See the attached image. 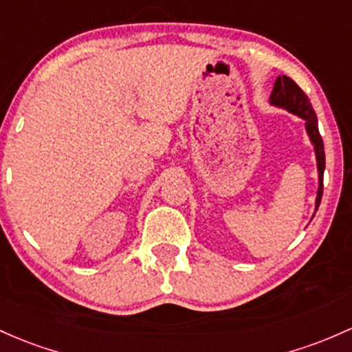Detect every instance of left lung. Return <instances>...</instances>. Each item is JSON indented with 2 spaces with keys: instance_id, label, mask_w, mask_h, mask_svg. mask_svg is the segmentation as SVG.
Returning <instances> with one entry per match:
<instances>
[{
  "instance_id": "1",
  "label": "left lung",
  "mask_w": 352,
  "mask_h": 352,
  "mask_svg": "<svg viewBox=\"0 0 352 352\" xmlns=\"http://www.w3.org/2000/svg\"><path fill=\"white\" fill-rule=\"evenodd\" d=\"M270 104L277 107L285 109L305 120V129H307L309 138L314 144L317 160V171H319V190H317L316 198V211L320 205L324 191V169H326V156H324V142L319 134V126H317V117L314 112L311 100L305 96L304 90L298 87L296 82L287 75H278L274 84V90L270 94Z\"/></svg>"
}]
</instances>
